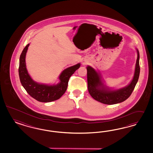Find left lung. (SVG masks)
I'll use <instances>...</instances> for the list:
<instances>
[{"label":"left lung","mask_w":153,"mask_h":153,"mask_svg":"<svg viewBox=\"0 0 153 153\" xmlns=\"http://www.w3.org/2000/svg\"><path fill=\"white\" fill-rule=\"evenodd\" d=\"M136 60L134 76L131 83L123 88L117 90H109L102 82L100 75L90 66L87 67L88 87L90 95L96 100L105 104L112 105L124 102L130 97L139 79L140 68L139 65V51Z\"/></svg>","instance_id":"1"}]
</instances>
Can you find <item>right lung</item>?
Segmentation results:
<instances>
[{
    "label": "right lung",
    "instance_id": "1",
    "mask_svg": "<svg viewBox=\"0 0 153 153\" xmlns=\"http://www.w3.org/2000/svg\"><path fill=\"white\" fill-rule=\"evenodd\" d=\"M29 45L30 44H28L25 47L19 58V76L22 85L31 97L39 102H47L59 99L67 90L70 77L79 69L80 63L64 70L59 77L60 82L56 85H47L37 83L31 78L26 67L25 58Z\"/></svg>",
    "mask_w": 153,
    "mask_h": 153
}]
</instances>
